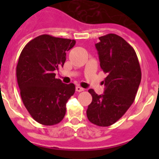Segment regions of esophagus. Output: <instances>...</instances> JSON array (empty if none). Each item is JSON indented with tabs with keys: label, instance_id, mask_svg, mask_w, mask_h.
Instances as JSON below:
<instances>
[{
	"label": "esophagus",
	"instance_id": "34e87169",
	"mask_svg": "<svg viewBox=\"0 0 159 159\" xmlns=\"http://www.w3.org/2000/svg\"><path fill=\"white\" fill-rule=\"evenodd\" d=\"M76 91L78 92H83V91H84V89H83L82 87H79V86H77V87H76Z\"/></svg>",
	"mask_w": 159,
	"mask_h": 159
}]
</instances>
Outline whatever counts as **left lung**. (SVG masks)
Masks as SVG:
<instances>
[{
  "label": "left lung",
  "instance_id": "1",
  "mask_svg": "<svg viewBox=\"0 0 159 159\" xmlns=\"http://www.w3.org/2000/svg\"><path fill=\"white\" fill-rule=\"evenodd\" d=\"M96 43L100 66L107 73L103 83L105 91L92 97L87 110L90 122L98 126H110L120 120L133 104L141 82V69L135 51L123 38L109 34Z\"/></svg>",
  "mask_w": 159,
  "mask_h": 159
}]
</instances>
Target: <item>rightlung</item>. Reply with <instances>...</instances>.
<instances>
[{"mask_svg": "<svg viewBox=\"0 0 159 159\" xmlns=\"http://www.w3.org/2000/svg\"><path fill=\"white\" fill-rule=\"evenodd\" d=\"M76 41L42 34L23 48L16 67V77L24 105L32 118L43 125H53L66 114V104L75 92L73 83L55 78L62 67L66 52Z\"/></svg>", "mask_w": 159, "mask_h": 159, "instance_id": "add662e5", "label": "right lung"}]
</instances>
